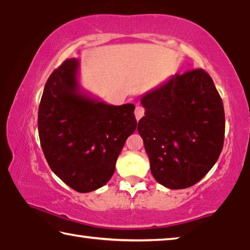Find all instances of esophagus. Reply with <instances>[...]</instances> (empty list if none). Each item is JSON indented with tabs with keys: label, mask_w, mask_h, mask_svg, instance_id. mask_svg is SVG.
<instances>
[{
	"label": "esophagus",
	"mask_w": 250,
	"mask_h": 250,
	"mask_svg": "<svg viewBox=\"0 0 250 250\" xmlns=\"http://www.w3.org/2000/svg\"><path fill=\"white\" fill-rule=\"evenodd\" d=\"M134 116H135V119L138 121L141 119V118L145 116V108L141 107V105H137V108L134 110Z\"/></svg>",
	"instance_id": "esophagus-1"
}]
</instances>
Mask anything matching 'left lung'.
Here are the masks:
<instances>
[{
  "mask_svg": "<svg viewBox=\"0 0 250 250\" xmlns=\"http://www.w3.org/2000/svg\"><path fill=\"white\" fill-rule=\"evenodd\" d=\"M145 117L138 132L151 173L171 189L189 188L218 160L225 137V112L213 79L204 69L176 74L142 96Z\"/></svg>",
  "mask_w": 250,
  "mask_h": 250,
  "instance_id": "8db88e82",
  "label": "left lung"
}]
</instances>
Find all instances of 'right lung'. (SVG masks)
<instances>
[{"instance_id": "add662e5", "label": "right lung", "mask_w": 250, "mask_h": 250, "mask_svg": "<svg viewBox=\"0 0 250 250\" xmlns=\"http://www.w3.org/2000/svg\"><path fill=\"white\" fill-rule=\"evenodd\" d=\"M78 69V59L70 58L49 76L39 108V134L52 171L75 191L88 193L111 179L137 120L134 104L112 105L84 94Z\"/></svg>"}]
</instances>
